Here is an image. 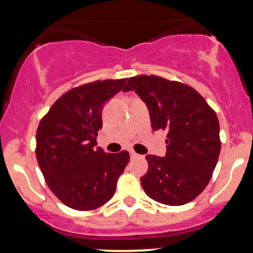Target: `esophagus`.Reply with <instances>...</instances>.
Segmentation results:
<instances>
[{"instance_id":"34e87169","label":"esophagus","mask_w":253,"mask_h":253,"mask_svg":"<svg viewBox=\"0 0 253 253\" xmlns=\"http://www.w3.org/2000/svg\"><path fill=\"white\" fill-rule=\"evenodd\" d=\"M130 157H131V158H137V157H139V155H137L136 152H134V151H130Z\"/></svg>"}]
</instances>
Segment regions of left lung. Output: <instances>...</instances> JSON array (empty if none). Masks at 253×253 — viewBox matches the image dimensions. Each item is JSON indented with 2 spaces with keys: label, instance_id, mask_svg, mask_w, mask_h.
Segmentation results:
<instances>
[{
  "label": "left lung",
  "instance_id": "8db88e82",
  "mask_svg": "<svg viewBox=\"0 0 253 253\" xmlns=\"http://www.w3.org/2000/svg\"><path fill=\"white\" fill-rule=\"evenodd\" d=\"M130 90L147 106L152 129L168 132L165 157L146 156L144 191L163 205L191 202L210 183L219 157L217 114L195 88L157 75L130 78L123 91Z\"/></svg>",
  "mask_w": 253,
  "mask_h": 253
}]
</instances>
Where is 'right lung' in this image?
I'll return each instance as SVG.
<instances>
[{
	"label": "right lung",
	"mask_w": 253,
	"mask_h": 253,
	"mask_svg": "<svg viewBox=\"0 0 253 253\" xmlns=\"http://www.w3.org/2000/svg\"><path fill=\"white\" fill-rule=\"evenodd\" d=\"M126 79L96 80L61 96L36 131V160L57 199L77 211L107 204L129 162V152L106 153L96 147L102 127L103 103Z\"/></svg>",
	"instance_id": "obj_1"
}]
</instances>
